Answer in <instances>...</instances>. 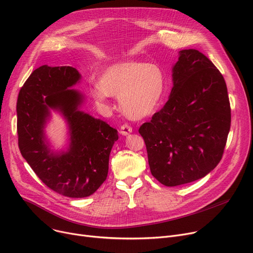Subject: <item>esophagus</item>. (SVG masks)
Wrapping results in <instances>:
<instances>
[{
    "mask_svg": "<svg viewBox=\"0 0 253 253\" xmlns=\"http://www.w3.org/2000/svg\"><path fill=\"white\" fill-rule=\"evenodd\" d=\"M131 132H132V128L128 124H124L121 126V128H120V133L124 136L128 135L129 133H131Z\"/></svg>",
    "mask_w": 253,
    "mask_h": 253,
    "instance_id": "obj_1",
    "label": "esophagus"
}]
</instances>
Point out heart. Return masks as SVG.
<instances>
[{
	"label": "heart",
	"mask_w": 253,
	"mask_h": 253,
	"mask_svg": "<svg viewBox=\"0 0 253 253\" xmlns=\"http://www.w3.org/2000/svg\"><path fill=\"white\" fill-rule=\"evenodd\" d=\"M164 87V74L157 64L126 61L104 69L91 94L99 103H105L111 95L119 96L120 106L127 117L142 119L156 110Z\"/></svg>",
	"instance_id": "heart-1"
}]
</instances>
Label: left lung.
I'll return each instance as SVG.
<instances>
[{
  "label": "left lung",
  "instance_id": "obj_1",
  "mask_svg": "<svg viewBox=\"0 0 253 253\" xmlns=\"http://www.w3.org/2000/svg\"><path fill=\"white\" fill-rule=\"evenodd\" d=\"M168 101L140 126L153 176L176 187L206 176L223 154L231 127L228 89L201 52L181 50Z\"/></svg>",
  "mask_w": 253,
  "mask_h": 253
}]
</instances>
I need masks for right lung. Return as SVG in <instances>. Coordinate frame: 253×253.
<instances>
[{
    "label": "right lung",
    "instance_id": "obj_1",
    "mask_svg": "<svg viewBox=\"0 0 253 253\" xmlns=\"http://www.w3.org/2000/svg\"><path fill=\"white\" fill-rule=\"evenodd\" d=\"M81 74L72 66L42 65L19 91L18 145L22 157L49 189L70 198H85L106 179L109 159L118 131L81 111L85 95L73 89ZM52 110L59 112L69 129L65 150H53L44 128Z\"/></svg>",
    "mask_w": 253,
    "mask_h": 253
}]
</instances>
